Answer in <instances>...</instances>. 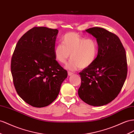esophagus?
<instances>
[{"label":"esophagus","mask_w":134,"mask_h":134,"mask_svg":"<svg viewBox=\"0 0 134 134\" xmlns=\"http://www.w3.org/2000/svg\"><path fill=\"white\" fill-rule=\"evenodd\" d=\"M68 74L69 76H71L73 74V73H72V72H70V71H68Z\"/></svg>","instance_id":"34e87169"}]
</instances>
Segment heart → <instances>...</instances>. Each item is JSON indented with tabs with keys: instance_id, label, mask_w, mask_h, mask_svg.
<instances>
[{
	"instance_id": "heart-1",
	"label": "heart",
	"mask_w": 134,
	"mask_h": 134,
	"mask_svg": "<svg viewBox=\"0 0 134 134\" xmlns=\"http://www.w3.org/2000/svg\"><path fill=\"white\" fill-rule=\"evenodd\" d=\"M63 44L55 48L56 60L61 64H65L70 57L71 61L66 68L70 70L87 68L95 62L98 55L99 45L96 39L85 38L75 32H70L61 38Z\"/></svg>"
}]
</instances>
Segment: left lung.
<instances>
[{"label": "left lung", "instance_id": "8db88e82", "mask_svg": "<svg viewBox=\"0 0 134 134\" xmlns=\"http://www.w3.org/2000/svg\"><path fill=\"white\" fill-rule=\"evenodd\" d=\"M86 31L96 38L99 52L91 65L79 73V97L92 106H103L113 101L124 86L127 74L126 51L117 36L104 28Z\"/></svg>", "mask_w": 134, "mask_h": 134}]
</instances>
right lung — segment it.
<instances>
[{"label":"right lung","mask_w":134,"mask_h":134,"mask_svg":"<svg viewBox=\"0 0 134 134\" xmlns=\"http://www.w3.org/2000/svg\"><path fill=\"white\" fill-rule=\"evenodd\" d=\"M58 30L34 27L18 41L11 60L13 84L21 99L42 108L58 96L68 73L56 60L54 50Z\"/></svg>","instance_id":"right-lung-1"}]
</instances>
